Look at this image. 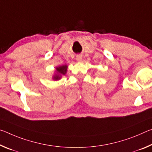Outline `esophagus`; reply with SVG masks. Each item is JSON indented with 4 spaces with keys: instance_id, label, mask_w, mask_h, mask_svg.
Wrapping results in <instances>:
<instances>
[{
    "instance_id": "1",
    "label": "esophagus",
    "mask_w": 152,
    "mask_h": 152,
    "mask_svg": "<svg viewBox=\"0 0 152 152\" xmlns=\"http://www.w3.org/2000/svg\"><path fill=\"white\" fill-rule=\"evenodd\" d=\"M76 60L77 61H79V62H80V61H81V60H82V56H80V55H79V56H77L76 57Z\"/></svg>"
}]
</instances>
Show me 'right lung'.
<instances>
[{"instance_id":"add662e5","label":"right lung","mask_w":152,"mask_h":152,"mask_svg":"<svg viewBox=\"0 0 152 152\" xmlns=\"http://www.w3.org/2000/svg\"><path fill=\"white\" fill-rule=\"evenodd\" d=\"M67 65L64 64V65L57 66L56 68V74L53 76L54 80H58L61 79L62 75H65L67 71Z\"/></svg>"}]
</instances>
